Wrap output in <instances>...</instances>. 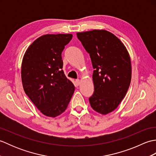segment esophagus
<instances>
[{"instance_id": "34e87169", "label": "esophagus", "mask_w": 156, "mask_h": 156, "mask_svg": "<svg viewBox=\"0 0 156 156\" xmlns=\"http://www.w3.org/2000/svg\"><path fill=\"white\" fill-rule=\"evenodd\" d=\"M76 84L77 85V86H79L80 85V80H79V79H77V80H76Z\"/></svg>"}]
</instances>
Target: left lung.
Here are the masks:
<instances>
[{
	"mask_svg": "<svg viewBox=\"0 0 156 156\" xmlns=\"http://www.w3.org/2000/svg\"><path fill=\"white\" fill-rule=\"evenodd\" d=\"M91 59L94 68V93L89 98L91 107L99 113L114 111L124 98L131 78V65L125 46L106 30L77 33Z\"/></svg>",
	"mask_w": 156,
	"mask_h": 156,
	"instance_id": "obj_1",
	"label": "left lung"
}]
</instances>
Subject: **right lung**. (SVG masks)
<instances>
[{"label":"right lung","mask_w":156,"mask_h":156,"mask_svg":"<svg viewBox=\"0 0 156 156\" xmlns=\"http://www.w3.org/2000/svg\"><path fill=\"white\" fill-rule=\"evenodd\" d=\"M72 38V34L41 36L29 46L23 59V89L48 117H55L64 112L75 90L62 69V53Z\"/></svg>","instance_id":"obj_1"}]
</instances>
